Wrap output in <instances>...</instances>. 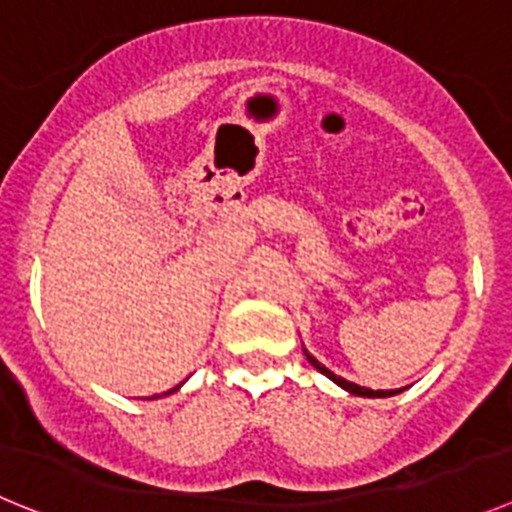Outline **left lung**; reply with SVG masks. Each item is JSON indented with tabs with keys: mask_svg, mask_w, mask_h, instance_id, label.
<instances>
[{
	"mask_svg": "<svg viewBox=\"0 0 512 512\" xmlns=\"http://www.w3.org/2000/svg\"><path fill=\"white\" fill-rule=\"evenodd\" d=\"M303 354H306L308 362H311V365L316 367V370H319L321 375H326V377H329V380H334L336 385H339V388L347 390V393H352V395H357V398H390V395L403 393V388H398V390H370V388H362V385H357V382H349V380H344V377L334 375V372H331L326 365H321L319 359L313 357V354L308 352L306 347H303Z\"/></svg>",
	"mask_w": 512,
	"mask_h": 512,
	"instance_id": "1",
	"label": "left lung"
}]
</instances>
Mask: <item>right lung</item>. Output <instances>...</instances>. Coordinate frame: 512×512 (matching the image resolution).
<instances>
[{
    "label": "right lung",
    "instance_id": "right-lung-1",
    "mask_svg": "<svg viewBox=\"0 0 512 512\" xmlns=\"http://www.w3.org/2000/svg\"><path fill=\"white\" fill-rule=\"evenodd\" d=\"M178 388H181V385H178ZM178 388H173V390H178ZM173 390H168V393H173Z\"/></svg>",
    "mask_w": 512,
    "mask_h": 512
}]
</instances>
